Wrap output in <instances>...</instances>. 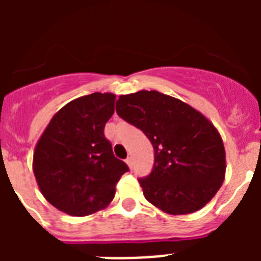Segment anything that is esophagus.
I'll return each mask as SVG.
<instances>
[{
  "label": "esophagus",
  "instance_id": "esophagus-1",
  "mask_svg": "<svg viewBox=\"0 0 261 261\" xmlns=\"http://www.w3.org/2000/svg\"><path fill=\"white\" fill-rule=\"evenodd\" d=\"M125 162H126V165H128V167L130 168V170H132V168H133V159H132V156H128Z\"/></svg>",
  "mask_w": 261,
  "mask_h": 261
}]
</instances>
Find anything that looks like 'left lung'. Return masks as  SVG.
<instances>
[{
	"instance_id": "1",
	"label": "left lung",
	"mask_w": 261,
	"mask_h": 261,
	"mask_svg": "<svg viewBox=\"0 0 261 261\" xmlns=\"http://www.w3.org/2000/svg\"><path fill=\"white\" fill-rule=\"evenodd\" d=\"M116 112L154 147L153 170L138 179L145 199L165 213H193L225 180L226 153L216 126L180 99L155 90L120 95Z\"/></svg>"
}]
</instances>
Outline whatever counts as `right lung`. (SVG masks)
I'll list each match as a JSON object with an SVG mask.
<instances>
[{
    "instance_id": "1",
    "label": "right lung",
    "mask_w": 261,
    "mask_h": 261,
    "mask_svg": "<svg viewBox=\"0 0 261 261\" xmlns=\"http://www.w3.org/2000/svg\"><path fill=\"white\" fill-rule=\"evenodd\" d=\"M115 99V94L94 93L71 100L50 119L35 146L32 168L39 190L69 216L105 209L129 171L105 137Z\"/></svg>"
}]
</instances>
